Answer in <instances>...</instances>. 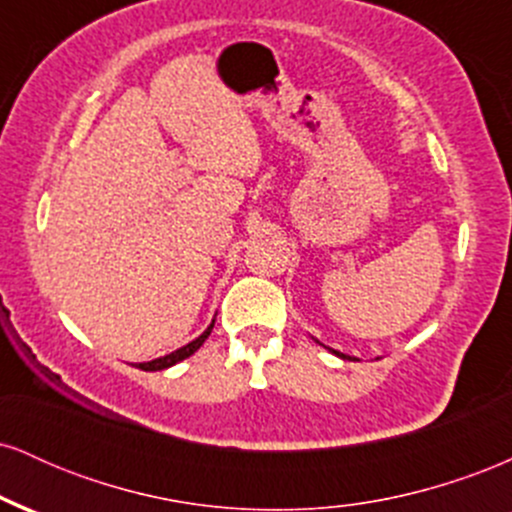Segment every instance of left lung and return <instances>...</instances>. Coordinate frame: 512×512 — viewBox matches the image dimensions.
Listing matches in <instances>:
<instances>
[{
  "instance_id": "1",
  "label": "left lung",
  "mask_w": 512,
  "mask_h": 512,
  "mask_svg": "<svg viewBox=\"0 0 512 512\" xmlns=\"http://www.w3.org/2000/svg\"><path fill=\"white\" fill-rule=\"evenodd\" d=\"M332 351V354H337L339 358H351V356H344V354H339V351H334V349H330Z\"/></svg>"
}]
</instances>
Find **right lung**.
<instances>
[{"label":"right lung","instance_id":"add662e5","mask_svg":"<svg viewBox=\"0 0 512 512\" xmlns=\"http://www.w3.org/2000/svg\"><path fill=\"white\" fill-rule=\"evenodd\" d=\"M211 330H214V322H211V325L207 327V330H204L202 334H199V337L195 339V342H190V344H187V346H182V349L173 351V354H168V356H161V358H156V361L137 363V368H142V370H163V368H170V366H175V363L185 361L187 356H192V354H195V351L199 349V346H202L204 342H207V337H209V334H211Z\"/></svg>","mask_w":512,"mask_h":512}]
</instances>
